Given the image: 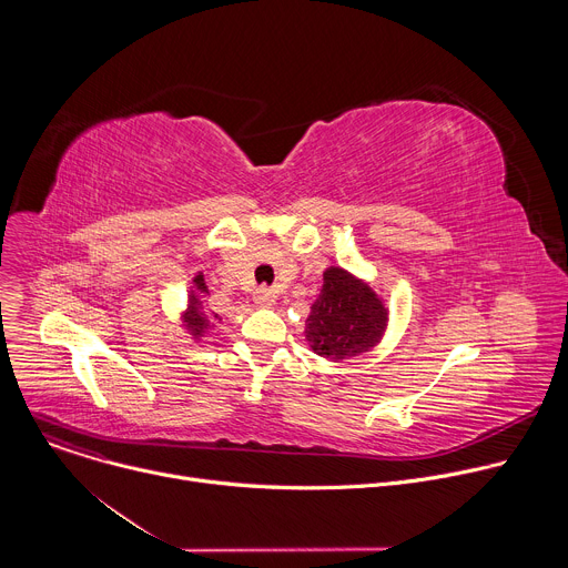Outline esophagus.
<instances>
[{
    "mask_svg": "<svg viewBox=\"0 0 568 568\" xmlns=\"http://www.w3.org/2000/svg\"><path fill=\"white\" fill-rule=\"evenodd\" d=\"M254 301H256L258 307H272L276 303V294L272 290H267V287H258L254 292Z\"/></svg>",
    "mask_w": 568,
    "mask_h": 568,
    "instance_id": "esophagus-1",
    "label": "esophagus"
}]
</instances>
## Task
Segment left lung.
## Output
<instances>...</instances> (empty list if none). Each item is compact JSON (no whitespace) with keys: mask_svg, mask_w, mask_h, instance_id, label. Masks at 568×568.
Masks as SVG:
<instances>
[{"mask_svg":"<svg viewBox=\"0 0 568 568\" xmlns=\"http://www.w3.org/2000/svg\"><path fill=\"white\" fill-rule=\"evenodd\" d=\"M388 310L377 294L342 267L323 272V287L305 321L310 348L333 362L371 351L384 335Z\"/></svg>","mask_w":568,"mask_h":568,"instance_id":"left-lung-1","label":"left lung"}]
</instances>
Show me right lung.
Wrapping results in <instances>:
<instances>
[{"mask_svg": "<svg viewBox=\"0 0 568 568\" xmlns=\"http://www.w3.org/2000/svg\"><path fill=\"white\" fill-rule=\"evenodd\" d=\"M193 285L195 287L189 294V310L184 312V326H186L189 335L200 339V337H204V333H209L213 328V318H217V314L213 312V316H209L204 312V296L209 294V287H206L202 274H197L193 278Z\"/></svg>", "mask_w": 568, "mask_h": 568, "instance_id": "1", "label": "right lung"}]
</instances>
